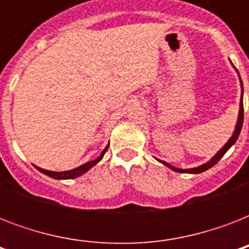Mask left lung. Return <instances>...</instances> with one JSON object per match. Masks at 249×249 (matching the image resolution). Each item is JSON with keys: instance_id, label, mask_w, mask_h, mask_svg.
Wrapping results in <instances>:
<instances>
[{"instance_id": "1", "label": "left lung", "mask_w": 249, "mask_h": 249, "mask_svg": "<svg viewBox=\"0 0 249 249\" xmlns=\"http://www.w3.org/2000/svg\"><path fill=\"white\" fill-rule=\"evenodd\" d=\"M238 72V71H236ZM239 80H240V76H239ZM240 85H242V99H240V108H239V115H238V121H236V125H235V130H234V133H232L231 138L225 143V146L222 148H221L220 151L217 152L216 155L213 156L212 159L209 160L208 163L203 164V165L200 166H196V168H191V169H179V168H176V166L170 165V164L165 163V161H161V160L156 159L158 161H160V163H163L164 165H166L168 168H170L172 170H174V172H179V173H193V174H196V173H201V172H204V170L209 169V168H212L214 164H217L218 161L221 160V158L226 154V151H228L229 148L231 147L232 144L235 143L236 140H238V137H239L240 134V130H242V126H243V116H244V111H243V83H242V80H240Z\"/></svg>"}]
</instances>
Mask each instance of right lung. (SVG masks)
<instances>
[{"mask_svg": "<svg viewBox=\"0 0 249 249\" xmlns=\"http://www.w3.org/2000/svg\"><path fill=\"white\" fill-rule=\"evenodd\" d=\"M107 150H108V144L106 146L105 150L102 151L101 155L98 156L95 160L88 161V163L77 166V168H75V169L66 170V172H53V170L42 169V168H38V166H36V168L40 170L41 173L46 174V176H49V177L55 178V179H72V178H76V177H80V176H83V174L85 173V172H88V170H89L91 166H94L97 163H99V161L102 160V158L105 156V154H106V151H107Z\"/></svg>", "mask_w": 249, "mask_h": 249, "instance_id": "add662e5", "label": "right lung"}]
</instances>
